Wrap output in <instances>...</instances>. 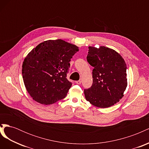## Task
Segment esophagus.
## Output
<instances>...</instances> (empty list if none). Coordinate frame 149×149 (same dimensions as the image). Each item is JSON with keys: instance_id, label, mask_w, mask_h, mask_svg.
I'll return each mask as SVG.
<instances>
[{"instance_id": "obj_1", "label": "esophagus", "mask_w": 149, "mask_h": 149, "mask_svg": "<svg viewBox=\"0 0 149 149\" xmlns=\"http://www.w3.org/2000/svg\"><path fill=\"white\" fill-rule=\"evenodd\" d=\"M76 84H80L81 83V80H79V81H76L75 82Z\"/></svg>"}]
</instances>
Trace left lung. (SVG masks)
Returning <instances> with one entry per match:
<instances>
[{
	"label": "left lung",
	"mask_w": 149,
	"mask_h": 149,
	"mask_svg": "<svg viewBox=\"0 0 149 149\" xmlns=\"http://www.w3.org/2000/svg\"><path fill=\"white\" fill-rule=\"evenodd\" d=\"M88 48L87 61L94 69L92 86L84 90L86 100L99 108L109 107L124 96L127 86V65L113 49L102 46Z\"/></svg>",
	"instance_id": "obj_1"
}]
</instances>
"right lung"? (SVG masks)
<instances>
[{"label":"right lung","mask_w":149,"mask_h":149,"mask_svg":"<svg viewBox=\"0 0 149 149\" xmlns=\"http://www.w3.org/2000/svg\"><path fill=\"white\" fill-rule=\"evenodd\" d=\"M79 51L61 39L49 40L31 49L23 61L22 77L33 100L45 105L63 99L71 86L66 76L70 62Z\"/></svg>","instance_id":"add662e5"}]
</instances>
